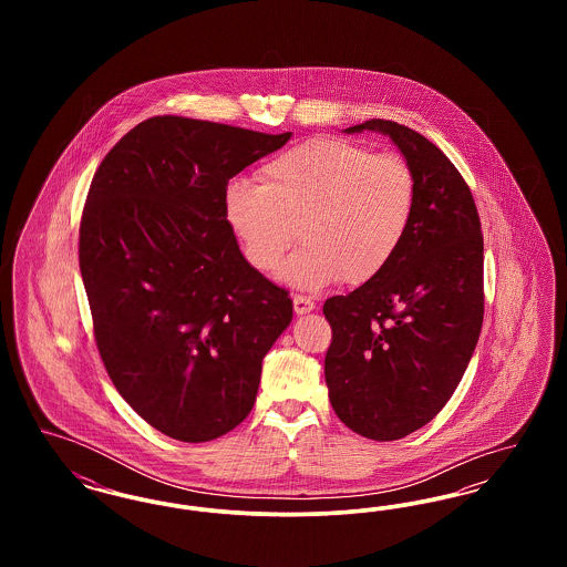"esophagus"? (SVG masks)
Segmentation results:
<instances>
[{"instance_id": "esophagus-1", "label": "esophagus", "mask_w": 567, "mask_h": 567, "mask_svg": "<svg viewBox=\"0 0 567 567\" xmlns=\"http://www.w3.org/2000/svg\"><path fill=\"white\" fill-rule=\"evenodd\" d=\"M293 308H296V315H308L317 308V303L310 297L296 296L293 297Z\"/></svg>"}]
</instances>
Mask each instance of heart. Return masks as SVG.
<instances>
[{"label":"heart","instance_id":"1","mask_svg":"<svg viewBox=\"0 0 567 567\" xmlns=\"http://www.w3.org/2000/svg\"><path fill=\"white\" fill-rule=\"evenodd\" d=\"M259 181L227 185V223L259 271L282 261L297 231L303 246L280 278L299 291H319L340 278L349 285L377 278L404 246L419 204L404 157L340 137L293 146L266 163Z\"/></svg>","mask_w":567,"mask_h":567}]
</instances>
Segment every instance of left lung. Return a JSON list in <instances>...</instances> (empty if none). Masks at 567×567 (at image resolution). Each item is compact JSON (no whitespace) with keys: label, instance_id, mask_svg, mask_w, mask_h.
<instances>
[{"label":"left lung","instance_id":"obj_1","mask_svg":"<svg viewBox=\"0 0 567 567\" xmlns=\"http://www.w3.org/2000/svg\"><path fill=\"white\" fill-rule=\"evenodd\" d=\"M389 135L410 163L419 204L395 259L349 296L329 297L324 382L352 432L400 440L446 405L476 349L483 315L481 218L463 176L425 135L372 118L347 134Z\"/></svg>","mask_w":567,"mask_h":567}]
</instances>
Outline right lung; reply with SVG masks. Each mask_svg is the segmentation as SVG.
<instances>
[{
	"label": "right lung",
	"instance_id": "obj_1",
	"mask_svg": "<svg viewBox=\"0 0 567 567\" xmlns=\"http://www.w3.org/2000/svg\"><path fill=\"white\" fill-rule=\"evenodd\" d=\"M289 140L153 116L93 176L79 261L97 351L123 400L174 440L243 423L293 319L291 297L244 259L225 216L229 178Z\"/></svg>",
	"mask_w": 567,
	"mask_h": 567
}]
</instances>
